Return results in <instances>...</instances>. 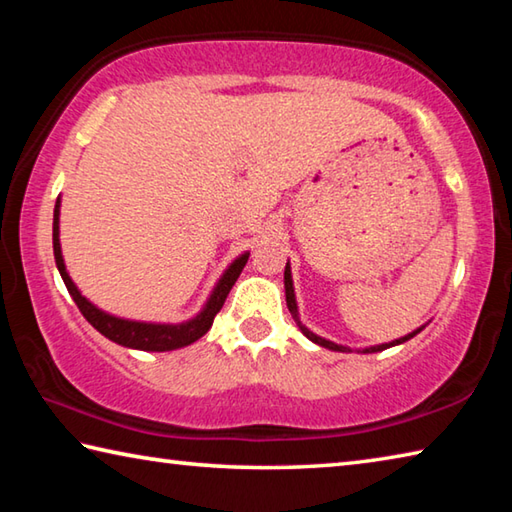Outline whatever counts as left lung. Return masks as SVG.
I'll return each mask as SVG.
<instances>
[{"mask_svg":"<svg viewBox=\"0 0 512 512\" xmlns=\"http://www.w3.org/2000/svg\"><path fill=\"white\" fill-rule=\"evenodd\" d=\"M284 296H287V307H289V311H291L293 320H296V325L300 327V332L305 334L309 341H314L316 345H320V348H327V350H332V352H354L352 348H348V345H341V343H334V341H329V339H323V336H318V334L311 332V329H309L307 325H302V320H300V311H298V302H296V289H293L291 264H289V262H287V266H284ZM427 325H429V323H424V325H420L418 329H413V332H409L406 336H400V339H395V341H391V343L370 345V348H359L357 352H361V354H372V352H381V350L393 348V345H402V343H406L409 339H413L415 334H420L422 329L427 327Z\"/></svg>","mask_w":512,"mask_h":512,"instance_id":"obj_1","label":"left lung"}]
</instances>
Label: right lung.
I'll list each match as a JSON object with an SVG mask.
<instances>
[{"instance_id":"obj_1","label":"right lung","mask_w":512,"mask_h":512,"mask_svg":"<svg viewBox=\"0 0 512 512\" xmlns=\"http://www.w3.org/2000/svg\"><path fill=\"white\" fill-rule=\"evenodd\" d=\"M250 250H244L239 257L232 259L228 268L221 273L219 280H216L214 289L207 296L205 305L201 307L196 316L183 320V323H151V320H133V318H121L115 314H108L101 307L94 305L92 300H88L81 293V289L76 287L72 277L67 273L65 259H63V248H60V196L56 198V207H54V257H56V266L58 273L63 277L65 287L69 291V296L76 302V307L81 309V314L85 320L101 332L106 339L112 343L124 345V348L131 350H142V352H171L178 348H187L194 341L201 339V336L207 334V329L212 327L214 316L219 314L225 298H228L230 289L235 287L239 273L244 271V266L248 262Z\"/></svg>"}]
</instances>
